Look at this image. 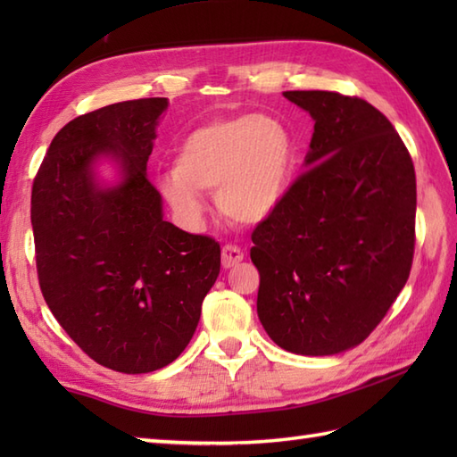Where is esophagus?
Segmentation results:
<instances>
[{
	"label": "esophagus",
	"mask_w": 457,
	"mask_h": 457,
	"mask_svg": "<svg viewBox=\"0 0 457 457\" xmlns=\"http://www.w3.org/2000/svg\"><path fill=\"white\" fill-rule=\"evenodd\" d=\"M244 261V251H241L239 247L236 245H223L221 247V265L226 269H231L236 267L237 263H241Z\"/></svg>",
	"instance_id": "esophagus-1"
}]
</instances>
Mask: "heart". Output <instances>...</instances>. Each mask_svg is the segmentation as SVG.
<instances>
[{"label": "heart", "instance_id": "1", "mask_svg": "<svg viewBox=\"0 0 457 457\" xmlns=\"http://www.w3.org/2000/svg\"><path fill=\"white\" fill-rule=\"evenodd\" d=\"M295 162L293 135L283 123L259 113L236 115L192 129L179 145L177 169L161 174L159 188L188 223L204 216L200 192L213 190L223 216L253 223L285 198Z\"/></svg>", "mask_w": 457, "mask_h": 457}]
</instances>
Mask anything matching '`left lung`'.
Listing matches in <instances>:
<instances>
[{
  "label": "left lung",
  "mask_w": 457,
  "mask_h": 457,
  "mask_svg": "<svg viewBox=\"0 0 457 457\" xmlns=\"http://www.w3.org/2000/svg\"><path fill=\"white\" fill-rule=\"evenodd\" d=\"M314 133L308 170L251 234L257 314L298 355H334L381 324L411 275L416 174L409 149L371 104L293 90Z\"/></svg>",
  "instance_id": "left-lung-1"
}]
</instances>
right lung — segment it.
<instances>
[{
    "instance_id": "add662e5",
    "label": "right lung",
    "mask_w": 457,
    "mask_h": 457,
    "mask_svg": "<svg viewBox=\"0 0 457 457\" xmlns=\"http://www.w3.org/2000/svg\"><path fill=\"white\" fill-rule=\"evenodd\" d=\"M167 98L105 105L54 135L31 192L38 287L82 352L120 373L172 363L194 336L220 275V244L162 220L147 177ZM108 154L124 180L100 189L93 161Z\"/></svg>"
}]
</instances>
